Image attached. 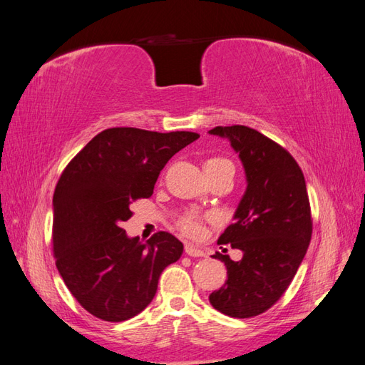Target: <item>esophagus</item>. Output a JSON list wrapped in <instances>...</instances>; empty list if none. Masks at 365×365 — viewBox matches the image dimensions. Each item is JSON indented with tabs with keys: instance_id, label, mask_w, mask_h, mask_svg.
I'll return each mask as SVG.
<instances>
[{
	"instance_id": "obj_1",
	"label": "esophagus",
	"mask_w": 365,
	"mask_h": 365,
	"mask_svg": "<svg viewBox=\"0 0 365 365\" xmlns=\"http://www.w3.org/2000/svg\"><path fill=\"white\" fill-rule=\"evenodd\" d=\"M184 252L187 254V256H190V257H204L205 256L202 250L195 248L193 245H185L184 247Z\"/></svg>"
}]
</instances>
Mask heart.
<instances>
[{"label": "heart", "mask_w": 365, "mask_h": 365, "mask_svg": "<svg viewBox=\"0 0 365 365\" xmlns=\"http://www.w3.org/2000/svg\"><path fill=\"white\" fill-rule=\"evenodd\" d=\"M227 165H233V164L222 157H210L204 161V170H205V175L210 176V175L216 173L217 170L227 168ZM204 220H205V217L202 215L196 213V212H187L178 217V220H176V225H178V228L185 236L196 237L201 235Z\"/></svg>", "instance_id": "obj_1"}]
</instances>
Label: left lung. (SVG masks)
Returning <instances> with one entry per match:
<instances>
[{
  "label": "left lung",
  "instance_id": "1",
  "mask_svg": "<svg viewBox=\"0 0 365 365\" xmlns=\"http://www.w3.org/2000/svg\"><path fill=\"white\" fill-rule=\"evenodd\" d=\"M210 134L230 138L248 185L235 224L217 240L244 257L235 262L213 254L225 263L227 280L208 300L228 317L251 318L267 312L289 288L311 242V204L300 165L279 143L242 125L216 126Z\"/></svg>",
  "mask_w": 365,
  "mask_h": 365
}]
</instances>
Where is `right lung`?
<instances>
[{
    "label": "right lung",
    "instance_id": "add662e5",
    "mask_svg": "<svg viewBox=\"0 0 365 365\" xmlns=\"http://www.w3.org/2000/svg\"><path fill=\"white\" fill-rule=\"evenodd\" d=\"M200 134L109 128L67 164L53 195V254L79 304L103 322L135 317L155 297L165 267L182 244L158 231L145 244L121 224L130 205L153 193L168 161Z\"/></svg>",
    "mask_w": 365,
    "mask_h": 365
}]
</instances>
